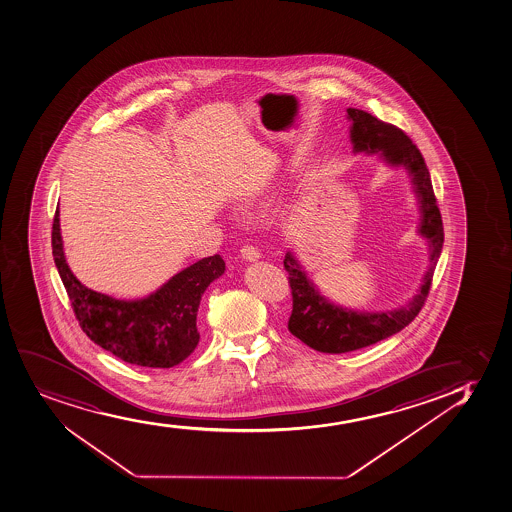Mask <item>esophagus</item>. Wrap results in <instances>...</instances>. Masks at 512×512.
Returning a JSON list of instances; mask_svg holds the SVG:
<instances>
[{
	"instance_id": "esophagus-1",
	"label": "esophagus",
	"mask_w": 512,
	"mask_h": 512,
	"mask_svg": "<svg viewBox=\"0 0 512 512\" xmlns=\"http://www.w3.org/2000/svg\"><path fill=\"white\" fill-rule=\"evenodd\" d=\"M240 255H242V259L248 260V262H253V260L260 259V252L257 248L253 247V245H243L240 248Z\"/></svg>"
}]
</instances>
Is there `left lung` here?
Listing matches in <instances>:
<instances>
[{
  "instance_id": "left-lung-1",
  "label": "left lung",
  "mask_w": 512,
  "mask_h": 512,
  "mask_svg": "<svg viewBox=\"0 0 512 512\" xmlns=\"http://www.w3.org/2000/svg\"><path fill=\"white\" fill-rule=\"evenodd\" d=\"M347 113L352 120L355 152H380L389 164L404 165L413 177L414 189L421 204L419 233H423L429 240L431 264L411 303L385 313H357L328 303L309 282L301 265L297 264L291 253H287L284 269L289 274L287 279L292 294V313L287 328L308 347L323 353L353 352L374 345L406 328L426 303L445 240L443 220L428 167L413 140L401 128L379 120L367 111L348 108Z\"/></svg>"
}]
</instances>
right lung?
<instances>
[{
	"label": "right lung",
	"instance_id": "obj_1",
	"mask_svg": "<svg viewBox=\"0 0 512 512\" xmlns=\"http://www.w3.org/2000/svg\"><path fill=\"white\" fill-rule=\"evenodd\" d=\"M52 255L81 330L123 362L169 369L198 345L196 326L201 296L225 272L220 255L206 257L174 275L140 301H118L77 281L62 252L59 208L52 223Z\"/></svg>",
	"mask_w": 512,
	"mask_h": 512
}]
</instances>
